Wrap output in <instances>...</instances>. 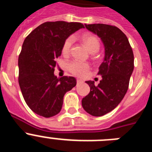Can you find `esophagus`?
Listing matches in <instances>:
<instances>
[{"mask_svg":"<svg viewBox=\"0 0 152 152\" xmlns=\"http://www.w3.org/2000/svg\"><path fill=\"white\" fill-rule=\"evenodd\" d=\"M81 83H83V80H80V79H77V84H81Z\"/></svg>","mask_w":152,"mask_h":152,"instance_id":"obj_1","label":"esophagus"}]
</instances>
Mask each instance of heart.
Returning a JSON list of instances; mask_svg holds the SVG:
<instances>
[{"instance_id": "heart-1", "label": "heart", "mask_w": 152, "mask_h": 152, "mask_svg": "<svg viewBox=\"0 0 152 152\" xmlns=\"http://www.w3.org/2000/svg\"><path fill=\"white\" fill-rule=\"evenodd\" d=\"M81 41L91 53H95L100 49V42L95 36L91 34H84L81 37ZM72 43H73V39L72 37H69L64 41L61 50L64 56L69 54ZM67 68L68 71L74 75L82 77L88 75L90 70V65L87 62L72 61L68 63Z\"/></svg>"}]
</instances>
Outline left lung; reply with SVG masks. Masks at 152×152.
Here are the masks:
<instances>
[{"mask_svg":"<svg viewBox=\"0 0 152 152\" xmlns=\"http://www.w3.org/2000/svg\"><path fill=\"white\" fill-rule=\"evenodd\" d=\"M85 27L100 37L105 56L99 67L100 84L86 81L91 91L82 99V107L92 116H101L116 108L127 92L134 69L133 52L128 38L116 26L95 23L85 24Z\"/></svg>","mask_w":152,"mask_h":152,"instance_id":"8db88e82","label":"left lung"}]
</instances>
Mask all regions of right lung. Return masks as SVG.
<instances>
[{
    "label": "right lung",
    "mask_w": 152,
    "mask_h": 152,
    "mask_svg": "<svg viewBox=\"0 0 152 152\" xmlns=\"http://www.w3.org/2000/svg\"><path fill=\"white\" fill-rule=\"evenodd\" d=\"M81 28L84 26L80 23L45 22L24 40L18 59L19 84L35 113L45 118L57 115L64 94L76 86L75 77H57L54 71L64 41Z\"/></svg>",
    "instance_id": "add662e5"
}]
</instances>
